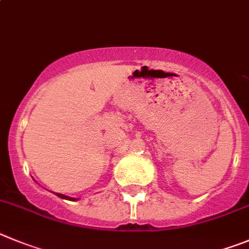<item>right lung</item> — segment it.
<instances>
[{
	"label": "right lung",
	"instance_id": "1",
	"mask_svg": "<svg viewBox=\"0 0 249 249\" xmlns=\"http://www.w3.org/2000/svg\"><path fill=\"white\" fill-rule=\"evenodd\" d=\"M56 196H59L60 199H64V200H70V201H76V197H70V196H67V195H64V194H59V193H55Z\"/></svg>",
	"mask_w": 249,
	"mask_h": 249
}]
</instances>
